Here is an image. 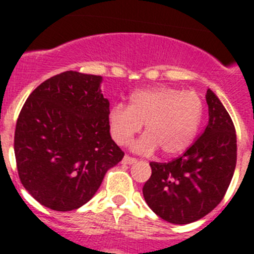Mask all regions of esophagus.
Wrapping results in <instances>:
<instances>
[{"instance_id":"obj_1","label":"esophagus","mask_w":254,"mask_h":254,"mask_svg":"<svg viewBox=\"0 0 254 254\" xmlns=\"http://www.w3.org/2000/svg\"><path fill=\"white\" fill-rule=\"evenodd\" d=\"M123 164H133L136 163V159L132 158V156H128V155H125V158L122 160Z\"/></svg>"}]
</instances>
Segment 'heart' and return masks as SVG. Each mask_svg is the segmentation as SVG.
I'll list each match as a JSON object with an SVG mask.
<instances>
[{
  "label": "heart",
  "instance_id": "obj_1",
  "mask_svg": "<svg viewBox=\"0 0 254 254\" xmlns=\"http://www.w3.org/2000/svg\"><path fill=\"white\" fill-rule=\"evenodd\" d=\"M202 100L193 91L161 86L141 89L129 98V107L116 104L108 121L113 140L125 145L145 122L146 132L133 143L136 151L150 154L182 152L190 145L202 117Z\"/></svg>",
  "mask_w": 254,
  "mask_h": 254
}]
</instances>
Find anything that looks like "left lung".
<instances>
[{"instance_id": "left-lung-1", "label": "left lung", "mask_w": 254, "mask_h": 254, "mask_svg": "<svg viewBox=\"0 0 254 254\" xmlns=\"http://www.w3.org/2000/svg\"><path fill=\"white\" fill-rule=\"evenodd\" d=\"M208 123L183 155L169 163L151 161L142 193L155 214L172 224L206 216L225 196L237 164V134L232 118L208 89Z\"/></svg>"}]
</instances>
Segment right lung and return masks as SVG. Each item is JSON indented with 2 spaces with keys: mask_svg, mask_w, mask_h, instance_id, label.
I'll list each match as a JSON object with an SVG mask.
<instances>
[{
  "mask_svg": "<svg viewBox=\"0 0 254 254\" xmlns=\"http://www.w3.org/2000/svg\"><path fill=\"white\" fill-rule=\"evenodd\" d=\"M102 76L66 71L29 95L13 150L22 186L40 205L71 211L90 201L125 152L109 132Z\"/></svg>",
  "mask_w": 254,
  "mask_h": 254,
  "instance_id": "obj_1",
  "label": "right lung"
}]
</instances>
